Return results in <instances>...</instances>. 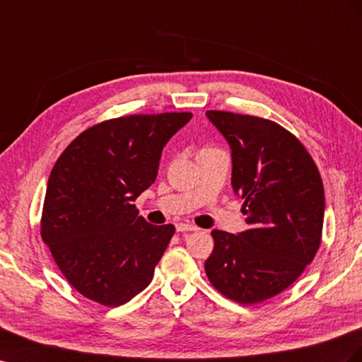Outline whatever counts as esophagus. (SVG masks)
<instances>
[{
  "mask_svg": "<svg viewBox=\"0 0 362 362\" xmlns=\"http://www.w3.org/2000/svg\"><path fill=\"white\" fill-rule=\"evenodd\" d=\"M198 228L193 226V223H185V222H181V223H177V231L178 233H185V231H197Z\"/></svg>",
  "mask_w": 362,
  "mask_h": 362,
  "instance_id": "34e87169",
  "label": "esophagus"
}]
</instances>
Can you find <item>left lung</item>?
<instances>
[{
    "label": "left lung",
    "instance_id": "left-lung-1",
    "mask_svg": "<svg viewBox=\"0 0 362 362\" xmlns=\"http://www.w3.org/2000/svg\"><path fill=\"white\" fill-rule=\"evenodd\" d=\"M231 148V185L248 230H213L205 272L222 296L254 305L280 294L314 260L321 243L325 189L305 146L276 122L207 111Z\"/></svg>",
    "mask_w": 362,
    "mask_h": 362
}]
</instances>
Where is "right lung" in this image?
<instances>
[{
	"instance_id": "right-lung-1",
	"label": "right lung",
	"mask_w": 362,
	"mask_h": 362,
	"mask_svg": "<svg viewBox=\"0 0 362 362\" xmlns=\"http://www.w3.org/2000/svg\"><path fill=\"white\" fill-rule=\"evenodd\" d=\"M192 112L136 114L94 124L66 146L47 184L41 236L68 283L103 306L149 285L175 233L134 201L153 184L163 148Z\"/></svg>"
}]
</instances>
